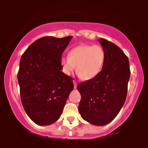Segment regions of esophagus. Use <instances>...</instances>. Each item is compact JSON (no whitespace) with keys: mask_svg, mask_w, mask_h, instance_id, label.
<instances>
[{"mask_svg":"<svg viewBox=\"0 0 148 148\" xmlns=\"http://www.w3.org/2000/svg\"><path fill=\"white\" fill-rule=\"evenodd\" d=\"M73 83H74V89H76V87H77V83H76V81H73Z\"/></svg>","mask_w":148,"mask_h":148,"instance_id":"obj_1","label":"esophagus"}]
</instances>
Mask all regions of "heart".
I'll return each instance as SVG.
<instances>
[{
	"mask_svg": "<svg viewBox=\"0 0 148 148\" xmlns=\"http://www.w3.org/2000/svg\"><path fill=\"white\" fill-rule=\"evenodd\" d=\"M105 52L99 45L81 44L72 48L68 57L61 59L63 72L70 76L76 68L82 79L88 80L96 77L103 68Z\"/></svg>",
	"mask_w": 148,
	"mask_h": 148,
	"instance_id": "obj_1",
	"label": "heart"
}]
</instances>
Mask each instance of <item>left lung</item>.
<instances>
[{"label":"left lung","mask_w":148,"mask_h":148,"mask_svg":"<svg viewBox=\"0 0 148 148\" xmlns=\"http://www.w3.org/2000/svg\"><path fill=\"white\" fill-rule=\"evenodd\" d=\"M99 42L105 52L103 68L96 77L77 85L81 95L78 111L90 124L104 126L124 105L130 70L128 58L120 48L103 38Z\"/></svg>","instance_id":"1"}]
</instances>
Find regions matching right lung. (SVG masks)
Returning <instances> with one entry per match:
<instances>
[{"mask_svg": "<svg viewBox=\"0 0 148 148\" xmlns=\"http://www.w3.org/2000/svg\"><path fill=\"white\" fill-rule=\"evenodd\" d=\"M72 36L44 37L31 44L22 55L18 73L24 111L33 122L48 126L59 119L73 79L61 70L62 53Z\"/></svg>", "mask_w": 148, "mask_h": 148, "instance_id": "1", "label": "right lung"}]
</instances>
